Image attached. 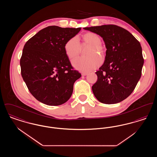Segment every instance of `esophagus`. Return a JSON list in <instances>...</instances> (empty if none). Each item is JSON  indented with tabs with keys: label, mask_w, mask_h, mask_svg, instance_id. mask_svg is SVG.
Wrapping results in <instances>:
<instances>
[{
	"label": "esophagus",
	"mask_w": 157,
	"mask_h": 157,
	"mask_svg": "<svg viewBox=\"0 0 157 157\" xmlns=\"http://www.w3.org/2000/svg\"><path fill=\"white\" fill-rule=\"evenodd\" d=\"M87 74H88L87 72H82V76H86V75H87Z\"/></svg>",
	"instance_id": "34e87169"
}]
</instances>
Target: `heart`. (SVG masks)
<instances>
[{
    "label": "heart",
    "mask_w": 157,
    "mask_h": 157,
    "mask_svg": "<svg viewBox=\"0 0 157 157\" xmlns=\"http://www.w3.org/2000/svg\"><path fill=\"white\" fill-rule=\"evenodd\" d=\"M82 39L85 43L90 45L86 52L89 55L76 58L72 63L76 69L83 72H89L101 65V59L97 54L104 55V47L101 43V37L95 33L88 32L83 34ZM64 49L68 58L74 59L80 52L81 46L78 38L73 37L69 39L66 42Z\"/></svg>",
    "instance_id": "heart-1"
}]
</instances>
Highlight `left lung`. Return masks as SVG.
Segmentation results:
<instances>
[{"label":"left lung","mask_w":157,"mask_h":157,"mask_svg":"<svg viewBox=\"0 0 157 157\" xmlns=\"http://www.w3.org/2000/svg\"><path fill=\"white\" fill-rule=\"evenodd\" d=\"M83 29L102 37L106 48L104 63L96 72L93 93L103 104L119 103L131 94L141 76L144 60L141 44L129 32L115 25Z\"/></svg>","instance_id":"1"}]
</instances>
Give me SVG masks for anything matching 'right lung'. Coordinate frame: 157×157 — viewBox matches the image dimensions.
Returning <instances> with one entry per match:
<instances>
[{
    "label": "right lung",
    "instance_id": "right-lung-1",
    "mask_svg": "<svg viewBox=\"0 0 157 157\" xmlns=\"http://www.w3.org/2000/svg\"><path fill=\"white\" fill-rule=\"evenodd\" d=\"M81 29L50 26L25 44L20 60L21 74L31 94L39 102L58 106L71 97L74 84L81 74L74 70L64 46Z\"/></svg>",
    "mask_w": 157,
    "mask_h": 157
}]
</instances>
